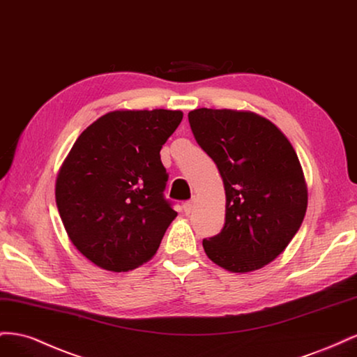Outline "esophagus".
Masks as SVG:
<instances>
[{
    "label": "esophagus",
    "mask_w": 357,
    "mask_h": 357,
    "mask_svg": "<svg viewBox=\"0 0 357 357\" xmlns=\"http://www.w3.org/2000/svg\"><path fill=\"white\" fill-rule=\"evenodd\" d=\"M193 207H195V201L190 199V201H186L185 204H183V210H185V213H190L193 210Z\"/></svg>",
    "instance_id": "34e87169"
}]
</instances>
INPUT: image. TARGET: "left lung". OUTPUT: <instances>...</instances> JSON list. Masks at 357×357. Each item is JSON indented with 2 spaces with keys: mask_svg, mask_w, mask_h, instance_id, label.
<instances>
[{
  "mask_svg": "<svg viewBox=\"0 0 357 357\" xmlns=\"http://www.w3.org/2000/svg\"><path fill=\"white\" fill-rule=\"evenodd\" d=\"M188 117L226 193L225 225L202 240L205 253L232 273L268 265L294 238L307 211V185L294 147L274 123L250 112L198 109Z\"/></svg>",
  "mask_w": 357,
  "mask_h": 357,
  "instance_id": "8db88e82",
  "label": "left lung"
}]
</instances>
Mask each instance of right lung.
Listing matches in <instances>:
<instances>
[{
  "label": "right lung",
  "instance_id": "right-lung-1",
  "mask_svg": "<svg viewBox=\"0 0 357 357\" xmlns=\"http://www.w3.org/2000/svg\"><path fill=\"white\" fill-rule=\"evenodd\" d=\"M183 119L172 110H119L88 126L63 160L56 205L71 243L91 262L125 273L152 259L177 213L164 195L160 149Z\"/></svg>",
  "mask_w": 357,
  "mask_h": 357
}]
</instances>
